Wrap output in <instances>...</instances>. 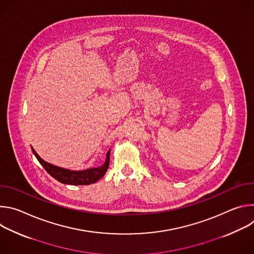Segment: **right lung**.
<instances>
[{
  "instance_id": "add662e5",
  "label": "right lung",
  "mask_w": 254,
  "mask_h": 254,
  "mask_svg": "<svg viewBox=\"0 0 254 254\" xmlns=\"http://www.w3.org/2000/svg\"><path fill=\"white\" fill-rule=\"evenodd\" d=\"M32 152L37 158L42 167L47 171V173L52 176L54 179L59 181L60 183L68 185H89L93 184L99 179H101L110 166V155L111 150L106 154V159L103 165L97 168H90L84 171H71L64 168H60L54 165H51L40 158V156L35 152L32 148Z\"/></svg>"
}]
</instances>
